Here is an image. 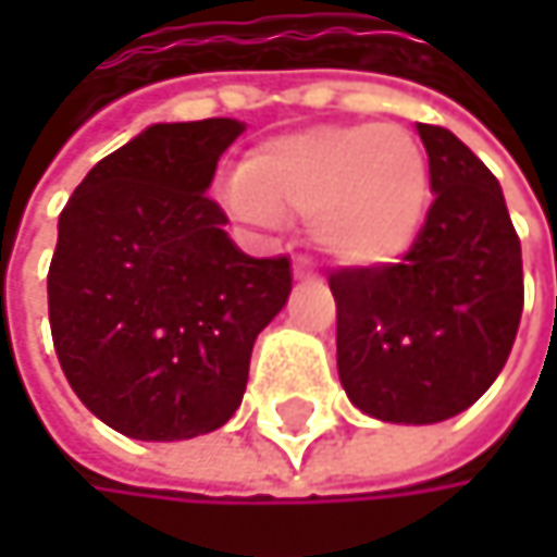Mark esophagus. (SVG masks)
I'll list each match as a JSON object with an SVG mask.
<instances>
[{"label": "esophagus", "mask_w": 557, "mask_h": 557, "mask_svg": "<svg viewBox=\"0 0 557 557\" xmlns=\"http://www.w3.org/2000/svg\"><path fill=\"white\" fill-rule=\"evenodd\" d=\"M293 274H296V280H315V271L309 264H302V261L293 264Z\"/></svg>", "instance_id": "obj_1"}]
</instances>
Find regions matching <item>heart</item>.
I'll use <instances>...</instances> for the list:
<instances>
[{
    "instance_id": "1",
    "label": "heart",
    "mask_w": 557,
    "mask_h": 557,
    "mask_svg": "<svg viewBox=\"0 0 557 557\" xmlns=\"http://www.w3.org/2000/svg\"><path fill=\"white\" fill-rule=\"evenodd\" d=\"M425 199V154L393 125H325L268 141L232 189L245 219H309L312 242L348 268L399 258L419 232Z\"/></svg>"
}]
</instances>
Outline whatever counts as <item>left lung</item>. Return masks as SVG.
<instances>
[{
  "label": "left lung",
  "mask_w": 557,
  "mask_h": 557,
  "mask_svg": "<svg viewBox=\"0 0 557 557\" xmlns=\"http://www.w3.org/2000/svg\"><path fill=\"white\" fill-rule=\"evenodd\" d=\"M432 206L396 264L329 274L338 377L384 422L458 416L497 381L522 315V251L503 189L448 128L416 125Z\"/></svg>",
  "instance_id": "left-lung-1"
}]
</instances>
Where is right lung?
<instances>
[{"instance_id": "right-lung-1", "label": "right lung", "mask_w": 557, "mask_h": 557, "mask_svg": "<svg viewBox=\"0 0 557 557\" xmlns=\"http://www.w3.org/2000/svg\"><path fill=\"white\" fill-rule=\"evenodd\" d=\"M235 119L151 125L102 158L57 222L48 312L83 406L141 442L225 425L258 332L289 296V258H248L206 196Z\"/></svg>"}]
</instances>
